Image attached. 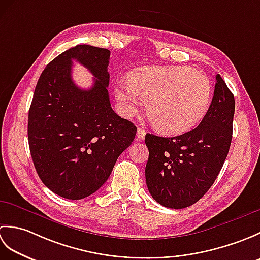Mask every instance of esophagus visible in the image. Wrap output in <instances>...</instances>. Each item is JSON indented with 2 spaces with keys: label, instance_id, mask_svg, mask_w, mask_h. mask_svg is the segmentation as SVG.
Here are the masks:
<instances>
[{
  "label": "esophagus",
  "instance_id": "obj_1",
  "mask_svg": "<svg viewBox=\"0 0 260 260\" xmlns=\"http://www.w3.org/2000/svg\"><path fill=\"white\" fill-rule=\"evenodd\" d=\"M145 135H146V132L143 129V128H137V133H136V137L139 141H143L145 139Z\"/></svg>",
  "mask_w": 260,
  "mask_h": 260
}]
</instances>
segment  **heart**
Listing matches in <instances>:
<instances>
[{"mask_svg": "<svg viewBox=\"0 0 260 260\" xmlns=\"http://www.w3.org/2000/svg\"><path fill=\"white\" fill-rule=\"evenodd\" d=\"M115 96L127 116L137 113L143 99L148 101L151 123L163 134L180 135L194 128L209 112L212 85L201 71L180 66L145 67L120 82Z\"/></svg>", "mask_w": 260, "mask_h": 260, "instance_id": "b5f03b06", "label": "heart"}]
</instances>
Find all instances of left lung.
Segmentation results:
<instances>
[{"label": "left lung", "instance_id": "obj_1", "mask_svg": "<svg viewBox=\"0 0 260 260\" xmlns=\"http://www.w3.org/2000/svg\"><path fill=\"white\" fill-rule=\"evenodd\" d=\"M206 117L198 127L174 137L146 134L150 152L145 168L147 189L163 207L183 209L206 194L227 158L235 114V97L221 76Z\"/></svg>", "mask_w": 260, "mask_h": 260}]
</instances>
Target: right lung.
<instances>
[{
  "label": "right lung",
  "mask_w": 260,
  "mask_h": 260,
  "mask_svg": "<svg viewBox=\"0 0 260 260\" xmlns=\"http://www.w3.org/2000/svg\"><path fill=\"white\" fill-rule=\"evenodd\" d=\"M109 56L104 48H70L47 66L36 86L27 120L33 164L43 184L69 200L96 192L136 135V126L110 106ZM73 59L95 77L89 90L74 85Z\"/></svg>",
  "instance_id": "right-lung-1"
}]
</instances>
